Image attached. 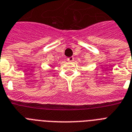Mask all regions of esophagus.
<instances>
[{
  "label": "esophagus",
  "instance_id": "obj_1",
  "mask_svg": "<svg viewBox=\"0 0 132 132\" xmlns=\"http://www.w3.org/2000/svg\"><path fill=\"white\" fill-rule=\"evenodd\" d=\"M73 60H74L73 57H68V58H67V60L69 61V62H72Z\"/></svg>",
  "mask_w": 132,
  "mask_h": 132
}]
</instances>
